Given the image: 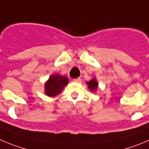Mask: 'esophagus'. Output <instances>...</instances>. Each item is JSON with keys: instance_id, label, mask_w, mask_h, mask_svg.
<instances>
[{"instance_id": "esophagus-1", "label": "esophagus", "mask_w": 149, "mask_h": 149, "mask_svg": "<svg viewBox=\"0 0 149 149\" xmlns=\"http://www.w3.org/2000/svg\"><path fill=\"white\" fill-rule=\"evenodd\" d=\"M80 80H81V79H80V78H76V79H73V81H74V82H79V81H80Z\"/></svg>"}]
</instances>
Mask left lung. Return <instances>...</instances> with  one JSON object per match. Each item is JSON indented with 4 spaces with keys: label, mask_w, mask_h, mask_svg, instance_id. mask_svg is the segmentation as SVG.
I'll list each match as a JSON object with an SVG mask.
<instances>
[{
    "label": "left lung",
    "mask_w": 149,
    "mask_h": 149,
    "mask_svg": "<svg viewBox=\"0 0 149 149\" xmlns=\"http://www.w3.org/2000/svg\"><path fill=\"white\" fill-rule=\"evenodd\" d=\"M86 83H87L89 90H90V91L94 92V93H95V92H96V90H98V83L95 78H93V79L90 80L89 81H87Z\"/></svg>",
    "instance_id": "8db88e82"
}]
</instances>
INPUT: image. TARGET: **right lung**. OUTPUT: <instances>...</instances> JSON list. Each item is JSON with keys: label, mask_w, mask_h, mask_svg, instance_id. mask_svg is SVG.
Here are the masks:
<instances>
[{"label": "right lung", "mask_w": 149, "mask_h": 149, "mask_svg": "<svg viewBox=\"0 0 149 149\" xmlns=\"http://www.w3.org/2000/svg\"><path fill=\"white\" fill-rule=\"evenodd\" d=\"M68 77L59 74H53L45 83V93L49 97H56L68 84Z\"/></svg>", "instance_id": "add662e5"}]
</instances>
